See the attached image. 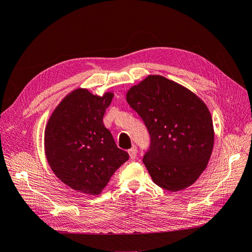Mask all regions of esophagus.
I'll use <instances>...</instances> for the list:
<instances>
[{"instance_id": "1", "label": "esophagus", "mask_w": 252, "mask_h": 252, "mask_svg": "<svg viewBox=\"0 0 252 252\" xmlns=\"http://www.w3.org/2000/svg\"><path fill=\"white\" fill-rule=\"evenodd\" d=\"M128 155H129V157H130L131 159H134L136 158V155H138V148L133 146L132 148L128 150Z\"/></svg>"}]
</instances>
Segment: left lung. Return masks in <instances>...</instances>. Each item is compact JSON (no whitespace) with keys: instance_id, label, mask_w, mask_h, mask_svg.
Returning a JSON list of instances; mask_svg holds the SVG:
<instances>
[{"instance_id":"left-lung-1","label":"left lung","mask_w":252,"mask_h":252,"mask_svg":"<svg viewBox=\"0 0 252 252\" xmlns=\"http://www.w3.org/2000/svg\"><path fill=\"white\" fill-rule=\"evenodd\" d=\"M126 101L150 134L143 162L168 191L191 186L207 167L215 142L210 111L191 90L151 74L127 91Z\"/></svg>"}]
</instances>
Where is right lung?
<instances>
[{"label": "right lung", "mask_w": 252, "mask_h": 252, "mask_svg": "<svg viewBox=\"0 0 252 252\" xmlns=\"http://www.w3.org/2000/svg\"><path fill=\"white\" fill-rule=\"evenodd\" d=\"M113 93L86 88L68 94L53 110L44 134L47 162L56 177L78 192L96 195L129 156L117 147L103 117Z\"/></svg>", "instance_id": "add662e5"}]
</instances>
